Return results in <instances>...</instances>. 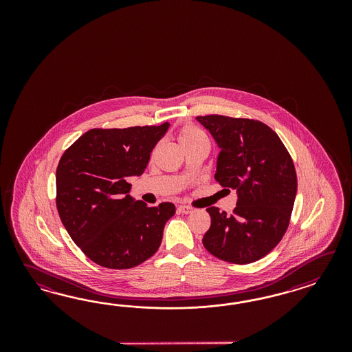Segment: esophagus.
I'll use <instances>...</instances> for the list:
<instances>
[{"label":"esophagus","mask_w":352,"mask_h":352,"mask_svg":"<svg viewBox=\"0 0 352 352\" xmlns=\"http://www.w3.org/2000/svg\"><path fill=\"white\" fill-rule=\"evenodd\" d=\"M178 210L183 214H190L195 212V208H192V206H187V205H182V206L178 208Z\"/></svg>","instance_id":"34e87169"}]
</instances>
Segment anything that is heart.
<instances>
[{
    "label": "heart",
    "instance_id": "heart-1",
    "mask_svg": "<svg viewBox=\"0 0 352 352\" xmlns=\"http://www.w3.org/2000/svg\"><path fill=\"white\" fill-rule=\"evenodd\" d=\"M178 140L183 149L195 147V146H210V142L208 135L204 133L201 129L195 125H184L178 131Z\"/></svg>",
    "mask_w": 352,
    "mask_h": 352
}]
</instances>
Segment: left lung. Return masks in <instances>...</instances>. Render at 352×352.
<instances>
[{
	"label": "left lung",
	"instance_id": "left-lung-1",
	"mask_svg": "<svg viewBox=\"0 0 352 352\" xmlns=\"http://www.w3.org/2000/svg\"><path fill=\"white\" fill-rule=\"evenodd\" d=\"M196 120L209 130L221 149L215 181L236 190L234 213L210 206L205 249L236 265L268 254L288 228L297 195V174L288 151L266 124L219 115Z\"/></svg>",
	"mask_w": 352,
	"mask_h": 352
}]
</instances>
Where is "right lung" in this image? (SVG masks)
<instances>
[{
	"instance_id": "obj_1",
	"label": "right lung",
	"mask_w": 352,
	"mask_h": 352,
	"mask_svg": "<svg viewBox=\"0 0 352 352\" xmlns=\"http://www.w3.org/2000/svg\"><path fill=\"white\" fill-rule=\"evenodd\" d=\"M91 129L67 149L56 168V208L67 232L99 266L124 270L153 256L171 203L147 206L129 192L130 177L147 168L149 155L168 129Z\"/></svg>"
}]
</instances>
